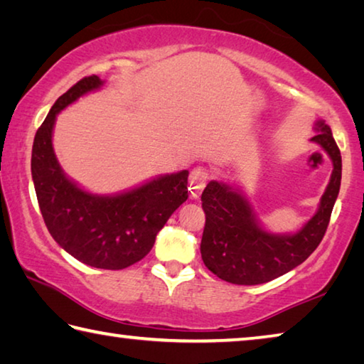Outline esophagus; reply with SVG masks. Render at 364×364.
<instances>
[{
    "instance_id": "esophagus-1",
    "label": "esophagus",
    "mask_w": 364,
    "mask_h": 364,
    "mask_svg": "<svg viewBox=\"0 0 364 364\" xmlns=\"http://www.w3.org/2000/svg\"><path fill=\"white\" fill-rule=\"evenodd\" d=\"M208 173L204 168H194L191 171V178H189V193L193 199H197L202 194V191L205 188Z\"/></svg>"
}]
</instances>
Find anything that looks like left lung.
Here are the masks:
<instances>
[{"label": "left lung", "instance_id": "1", "mask_svg": "<svg viewBox=\"0 0 364 364\" xmlns=\"http://www.w3.org/2000/svg\"><path fill=\"white\" fill-rule=\"evenodd\" d=\"M315 130L311 141L328 152L334 170L318 212L297 232L264 231L241 191L215 180L207 184L200 197L205 212L200 254L205 267L220 279L241 286L263 284L304 263L323 241L341 189L342 157L323 120L316 122Z\"/></svg>", "mask_w": 364, "mask_h": 364}]
</instances>
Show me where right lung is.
Instances as JSON below:
<instances>
[{"instance_id": "1", "label": "right lung", "mask_w": 364, "mask_h": 364, "mask_svg": "<svg viewBox=\"0 0 364 364\" xmlns=\"http://www.w3.org/2000/svg\"><path fill=\"white\" fill-rule=\"evenodd\" d=\"M104 85L85 77L58 97L33 139L32 178L36 199L54 241L78 262L123 269L149 254L157 232L188 199V170L115 196L86 193L65 176L53 149V128L64 107Z\"/></svg>"}]
</instances>
